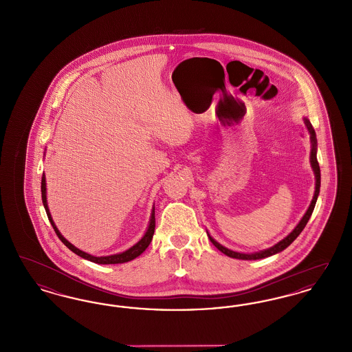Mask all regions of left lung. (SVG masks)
<instances>
[{
	"label": "left lung",
	"instance_id": "1",
	"mask_svg": "<svg viewBox=\"0 0 352 352\" xmlns=\"http://www.w3.org/2000/svg\"><path fill=\"white\" fill-rule=\"evenodd\" d=\"M303 120H305V125L307 126V131H309V133H310V141H311L310 164H311V168H313L314 175H316V191H314L313 201L310 203L307 211L305 212L303 218L300 220V223L297 224V227H296L290 234H287L281 241H278L276 245L270 247L268 250H264V251L254 252V253H240V252L231 251V250L223 247L221 244H219L215 239H212V237L208 234L210 241L218 248L219 251L223 252L226 256H230V257H232V258H239V260H260V258H265V257L273 256V254H276V253H278V252L284 251L285 248H287V247L298 237V234H301L302 231H303V228L306 227L309 219H310L313 211H314L317 199H318L319 187H320V168H319L318 160H317V135H316V131H314L311 122H310L307 118H303Z\"/></svg>",
	"mask_w": 352,
	"mask_h": 352
}]
</instances>
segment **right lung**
<instances>
[{"label": "right lung", "instance_id": "obj_1", "mask_svg": "<svg viewBox=\"0 0 352 352\" xmlns=\"http://www.w3.org/2000/svg\"><path fill=\"white\" fill-rule=\"evenodd\" d=\"M41 191H42V201H43V206H45V210H46V214H47V218L50 220L51 226L55 231L56 236L60 239V241L67 247L68 250L76 253L78 256L83 257L88 261H92V263H96V264H122V263H128L131 260H133L135 257H138L142 252L145 251L149 244H151V239H153V234H154V228H155V217H154V207H153V211H151V221H149V227L146 230L145 234L142 236V239L135 243L133 247H131L129 250H126L122 253H118V254H111V256H100V257H96V256H92L89 253H85V252L80 251L79 248L74 247L68 240H66L63 237V234L59 232V230L56 228L54 220L51 218L50 210H49V206H47V198H46V177L45 174L42 175V182H41Z\"/></svg>", "mask_w": 352, "mask_h": 352}]
</instances>
